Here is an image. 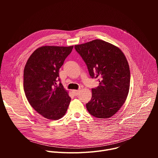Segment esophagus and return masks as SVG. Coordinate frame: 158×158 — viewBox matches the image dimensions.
<instances>
[{
    "label": "esophagus",
    "instance_id": "esophagus-1",
    "mask_svg": "<svg viewBox=\"0 0 158 158\" xmlns=\"http://www.w3.org/2000/svg\"><path fill=\"white\" fill-rule=\"evenodd\" d=\"M73 93L74 96H77L79 93V90H73Z\"/></svg>",
    "mask_w": 158,
    "mask_h": 158
}]
</instances>
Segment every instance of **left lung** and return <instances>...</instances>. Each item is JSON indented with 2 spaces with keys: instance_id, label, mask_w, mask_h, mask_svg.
Returning a JSON list of instances; mask_svg holds the SVG:
<instances>
[{
  "instance_id": "1",
  "label": "left lung",
  "mask_w": 158,
  "mask_h": 158,
  "mask_svg": "<svg viewBox=\"0 0 158 158\" xmlns=\"http://www.w3.org/2000/svg\"><path fill=\"white\" fill-rule=\"evenodd\" d=\"M74 48L86 64L91 77H100L99 85L92 89V98L86 104L88 112L101 119L114 115L125 102L129 90L130 70L124 53L101 39Z\"/></svg>"
}]
</instances>
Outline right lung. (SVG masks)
<instances>
[{
  "label": "right lung",
  "instance_id": "1",
  "mask_svg": "<svg viewBox=\"0 0 158 158\" xmlns=\"http://www.w3.org/2000/svg\"><path fill=\"white\" fill-rule=\"evenodd\" d=\"M74 46H46L31 55L24 70V89L31 106L45 118H62L71 102L68 92L57 81L59 71Z\"/></svg>",
  "mask_w": 158,
  "mask_h": 158
}]
</instances>
